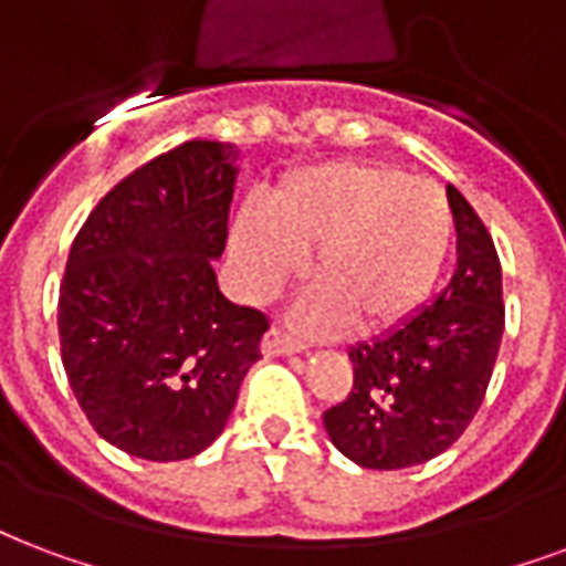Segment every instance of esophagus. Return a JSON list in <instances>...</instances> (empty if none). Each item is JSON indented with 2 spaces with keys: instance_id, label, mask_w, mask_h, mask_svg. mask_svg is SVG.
Listing matches in <instances>:
<instances>
[{
  "instance_id": "esophagus-1",
  "label": "esophagus",
  "mask_w": 566,
  "mask_h": 566,
  "mask_svg": "<svg viewBox=\"0 0 566 566\" xmlns=\"http://www.w3.org/2000/svg\"><path fill=\"white\" fill-rule=\"evenodd\" d=\"M303 342L294 338L284 326H272L270 333L263 336V354L266 357H284V354H300L303 350Z\"/></svg>"
}]
</instances>
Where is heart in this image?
I'll return each instance as SVG.
<instances>
[{"label":"heart","mask_w":566,"mask_h":566,"mask_svg":"<svg viewBox=\"0 0 566 566\" xmlns=\"http://www.w3.org/2000/svg\"><path fill=\"white\" fill-rule=\"evenodd\" d=\"M453 242V216L429 179L389 165L329 161L284 179L266 212L242 209L230 249L254 296L275 294L312 254L321 284L303 324L329 333L350 317L357 329H384L417 312L441 275Z\"/></svg>","instance_id":"obj_1"}]
</instances>
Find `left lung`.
<instances>
[{
	"label": "left lung",
	"mask_w": 566,
	"mask_h": 566,
	"mask_svg": "<svg viewBox=\"0 0 566 566\" xmlns=\"http://www.w3.org/2000/svg\"><path fill=\"white\" fill-rule=\"evenodd\" d=\"M455 272L432 305L387 336L347 350L354 387L324 413L329 441L363 468L399 471L453 447L483 405L504 336L495 242L474 207L447 186Z\"/></svg>",
	"instance_id": "left-lung-1"
}]
</instances>
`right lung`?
Wrapping results in <instances>:
<instances>
[{"label":"right lung","mask_w":566,"mask_h":566,"mask_svg":"<svg viewBox=\"0 0 566 566\" xmlns=\"http://www.w3.org/2000/svg\"><path fill=\"white\" fill-rule=\"evenodd\" d=\"M237 149L186 140L113 186L77 233L60 287L62 366L104 441L146 462L207 450L270 321L224 300Z\"/></svg>","instance_id":"obj_1"}]
</instances>
